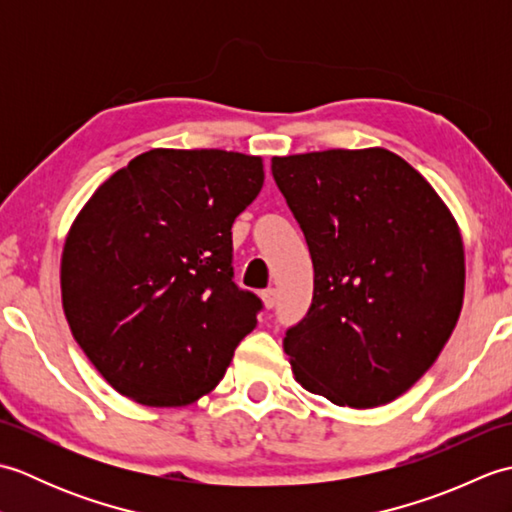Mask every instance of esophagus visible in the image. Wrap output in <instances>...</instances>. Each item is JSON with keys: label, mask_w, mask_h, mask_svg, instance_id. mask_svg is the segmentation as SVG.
<instances>
[{"label": "esophagus", "mask_w": 512, "mask_h": 512, "mask_svg": "<svg viewBox=\"0 0 512 512\" xmlns=\"http://www.w3.org/2000/svg\"><path fill=\"white\" fill-rule=\"evenodd\" d=\"M262 301H264V306L270 310V308H275V303H277V290L275 288H266L264 292H262Z\"/></svg>", "instance_id": "esophagus-1"}]
</instances>
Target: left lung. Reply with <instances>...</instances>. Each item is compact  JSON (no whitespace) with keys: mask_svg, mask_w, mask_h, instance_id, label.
<instances>
[{"mask_svg":"<svg viewBox=\"0 0 512 512\" xmlns=\"http://www.w3.org/2000/svg\"><path fill=\"white\" fill-rule=\"evenodd\" d=\"M314 266L312 303L286 330L292 372L334 405L378 407L427 372L458 323L464 248L431 184L387 149L273 158Z\"/></svg>","mask_w":512,"mask_h":512,"instance_id":"8db88e82","label":"left lung"}]
</instances>
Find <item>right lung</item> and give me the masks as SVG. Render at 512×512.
I'll return each mask as SVG.
<instances>
[{"mask_svg": "<svg viewBox=\"0 0 512 512\" xmlns=\"http://www.w3.org/2000/svg\"><path fill=\"white\" fill-rule=\"evenodd\" d=\"M262 184L257 156L151 149L76 215L61 257L63 312L118 394L180 407L220 383L264 308L233 281L231 237Z\"/></svg>", "mask_w": 512, "mask_h": 512, "instance_id": "add662e5", "label": "right lung"}]
</instances>
